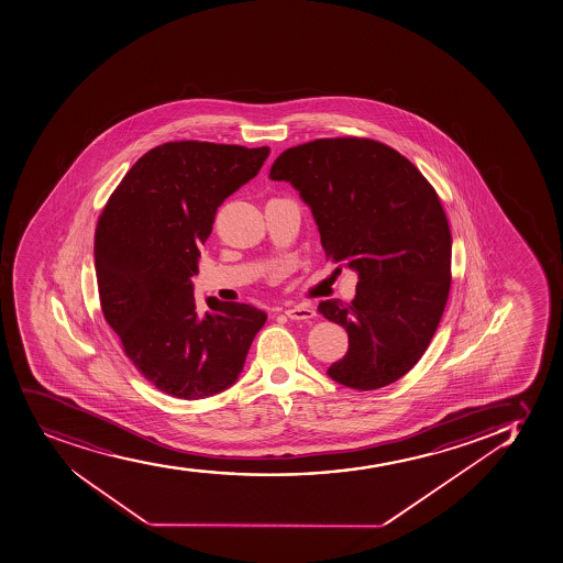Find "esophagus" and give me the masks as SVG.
Masks as SVG:
<instances>
[{
  "label": "esophagus",
  "instance_id": "34e87169",
  "mask_svg": "<svg viewBox=\"0 0 563 563\" xmlns=\"http://www.w3.org/2000/svg\"><path fill=\"white\" fill-rule=\"evenodd\" d=\"M285 314L290 318V320L296 321H310L312 318H316V312L312 307H307V305H296V307H288L285 310Z\"/></svg>",
  "mask_w": 563,
  "mask_h": 563
}]
</instances>
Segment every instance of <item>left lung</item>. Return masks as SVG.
<instances>
[{
	"instance_id": "1",
	"label": "left lung",
	"mask_w": 563,
	"mask_h": 563,
	"mask_svg": "<svg viewBox=\"0 0 563 563\" xmlns=\"http://www.w3.org/2000/svg\"><path fill=\"white\" fill-rule=\"evenodd\" d=\"M269 178L301 194L336 269L358 273L353 301L318 307L350 339L327 374L355 390L398 382L428 350L452 285V234L435 188L406 156L368 137L291 146Z\"/></svg>"
}]
</instances>
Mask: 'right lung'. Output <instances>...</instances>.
Masks as SVG:
<instances>
[{"mask_svg":"<svg viewBox=\"0 0 563 563\" xmlns=\"http://www.w3.org/2000/svg\"><path fill=\"white\" fill-rule=\"evenodd\" d=\"M269 148L170 141L141 156L111 194L95 232L103 318L146 382L181 399L234 385L267 314L208 297L191 277L219 206L258 175Z\"/></svg>","mask_w":563,"mask_h":563,"instance_id":"add662e5","label":"right lung"}]
</instances>
